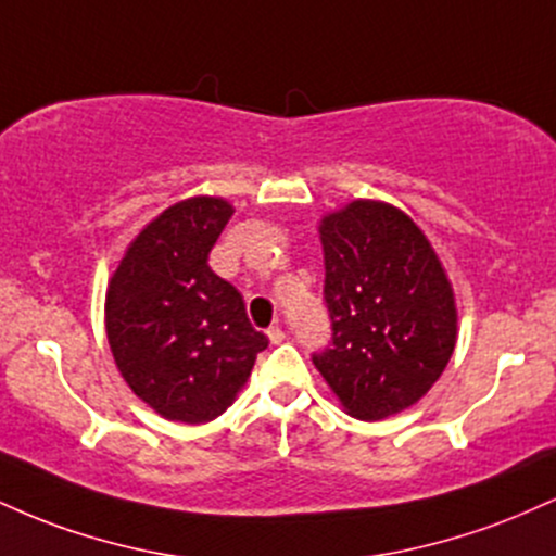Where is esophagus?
Returning a JSON list of instances; mask_svg holds the SVG:
<instances>
[{
  "instance_id": "obj_1",
  "label": "esophagus",
  "mask_w": 556,
  "mask_h": 556,
  "mask_svg": "<svg viewBox=\"0 0 556 556\" xmlns=\"http://www.w3.org/2000/svg\"><path fill=\"white\" fill-rule=\"evenodd\" d=\"M266 337H269L271 344L285 342V331H282V327H269V329H266Z\"/></svg>"
}]
</instances>
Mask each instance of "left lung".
I'll return each instance as SVG.
<instances>
[{
  "label": "left lung",
  "instance_id": "obj_1",
  "mask_svg": "<svg viewBox=\"0 0 556 556\" xmlns=\"http://www.w3.org/2000/svg\"><path fill=\"white\" fill-rule=\"evenodd\" d=\"M331 344L314 355L344 413L381 420L416 405L457 342L455 290L402 208L371 198L318 222Z\"/></svg>",
  "mask_w": 556,
  "mask_h": 556
}]
</instances>
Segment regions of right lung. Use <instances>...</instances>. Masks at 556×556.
<instances>
[{
	"mask_svg": "<svg viewBox=\"0 0 556 556\" xmlns=\"http://www.w3.org/2000/svg\"><path fill=\"white\" fill-rule=\"evenodd\" d=\"M232 203L193 195L154 216L106 285L104 324L117 371L151 410L206 424L227 410L269 344L245 303L208 266Z\"/></svg>",
	"mask_w": 556,
	"mask_h": 556,
	"instance_id": "1",
	"label": "right lung"
}]
</instances>
